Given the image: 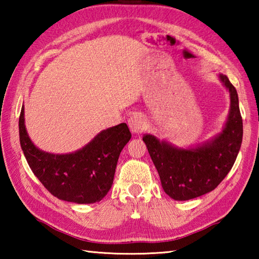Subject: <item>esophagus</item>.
<instances>
[{"instance_id":"esophagus-1","label":"esophagus","mask_w":259,"mask_h":259,"mask_svg":"<svg viewBox=\"0 0 259 259\" xmlns=\"http://www.w3.org/2000/svg\"><path fill=\"white\" fill-rule=\"evenodd\" d=\"M128 124L130 130L134 134L143 133L146 129V120L142 114H134V115H131L128 121Z\"/></svg>"}]
</instances>
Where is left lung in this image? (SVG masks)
<instances>
[{"instance_id":"8db88e82","label":"left lung","mask_w":259,"mask_h":259,"mask_svg":"<svg viewBox=\"0 0 259 259\" xmlns=\"http://www.w3.org/2000/svg\"><path fill=\"white\" fill-rule=\"evenodd\" d=\"M219 78L230 91L231 108L225 128L196 148H178L152 135L143 137L170 198L186 201L214 190L233 166L242 143L243 125L235 88L226 75Z\"/></svg>"}]
</instances>
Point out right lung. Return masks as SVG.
I'll list each match as a JSON object with an SVG mask.
<instances>
[{
  "label": "right lung",
  "instance_id": "obj_1",
  "mask_svg": "<svg viewBox=\"0 0 259 259\" xmlns=\"http://www.w3.org/2000/svg\"><path fill=\"white\" fill-rule=\"evenodd\" d=\"M131 138L125 123L103 130L81 150L69 154L43 152L29 139L24 106L19 116L21 150L29 168L52 195L74 203L99 202L111 190L120 153Z\"/></svg>",
  "mask_w": 259,
  "mask_h": 259
}]
</instances>
